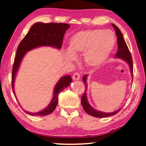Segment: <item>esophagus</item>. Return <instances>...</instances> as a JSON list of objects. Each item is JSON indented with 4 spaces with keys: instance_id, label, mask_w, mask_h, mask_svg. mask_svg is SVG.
I'll list each match as a JSON object with an SVG mask.
<instances>
[{
    "instance_id": "obj_1",
    "label": "esophagus",
    "mask_w": 146,
    "mask_h": 146,
    "mask_svg": "<svg viewBox=\"0 0 146 146\" xmlns=\"http://www.w3.org/2000/svg\"><path fill=\"white\" fill-rule=\"evenodd\" d=\"M80 78V74L78 72H76L72 76V79L73 80H78Z\"/></svg>"
}]
</instances>
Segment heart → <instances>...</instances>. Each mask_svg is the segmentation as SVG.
Here are the masks:
<instances>
[{"label": "heart", "instance_id": "1", "mask_svg": "<svg viewBox=\"0 0 146 146\" xmlns=\"http://www.w3.org/2000/svg\"><path fill=\"white\" fill-rule=\"evenodd\" d=\"M115 44V37L112 32L101 29L82 31L70 40L69 51L65 53V58L72 61L74 56L84 53V61L86 66L96 68L108 59Z\"/></svg>", "mask_w": 146, "mask_h": 146}]
</instances>
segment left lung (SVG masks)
I'll use <instances>...</instances> for the list:
<instances>
[{
  "instance_id": "1",
  "label": "left lung",
  "mask_w": 146,
  "mask_h": 146,
  "mask_svg": "<svg viewBox=\"0 0 146 146\" xmlns=\"http://www.w3.org/2000/svg\"><path fill=\"white\" fill-rule=\"evenodd\" d=\"M111 25H112V27H113V29H115V35H116V36H117V51L116 54H115V56H116V58H121L125 62H126L127 64L129 65V69H130L131 76L133 77V61H132V58H131L130 52H129L128 47H127L126 43H125V41L124 38H123V36L122 34L121 33V31H119V29L115 25H113V24H111ZM87 76H88L87 74L84 75L82 78V80L84 82V84H85V92L83 94L82 97L81 104L84 110V111L88 113V114L92 115V116L96 117H101V118L102 117H109V116H111V115L116 114V113L121 109V108H119V110H117V111H113V112L105 113V112H102V111H100L98 110H96L94 109L90 105V104L88 103V101L87 96H86Z\"/></svg>"
}]
</instances>
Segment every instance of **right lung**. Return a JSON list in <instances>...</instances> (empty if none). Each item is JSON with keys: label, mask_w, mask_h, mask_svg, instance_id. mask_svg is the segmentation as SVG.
<instances>
[{"label": "right lung", "mask_w": 146, "mask_h": 146, "mask_svg": "<svg viewBox=\"0 0 146 146\" xmlns=\"http://www.w3.org/2000/svg\"><path fill=\"white\" fill-rule=\"evenodd\" d=\"M69 27L70 25L68 24L53 23H37L32 26L29 33L19 44L17 50V54H16L13 67V74H12V88H13L14 94L15 95V90H14L15 76L25 54L32 49L39 46H44L60 49L64 35ZM71 82L72 78L70 76H65L62 77L55 86L54 95L50 103L45 109L36 113L25 111L31 115H39V116H44L51 113L54 110L58 104V98L60 92L68 86Z\"/></svg>", "instance_id": "right-lung-1"}]
</instances>
